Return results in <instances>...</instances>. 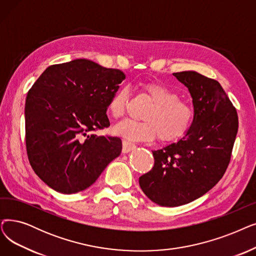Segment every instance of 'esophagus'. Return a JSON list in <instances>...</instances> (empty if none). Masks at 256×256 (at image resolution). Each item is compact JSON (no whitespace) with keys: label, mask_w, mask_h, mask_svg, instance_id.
<instances>
[{"label":"esophagus","mask_w":256,"mask_h":256,"mask_svg":"<svg viewBox=\"0 0 256 256\" xmlns=\"http://www.w3.org/2000/svg\"><path fill=\"white\" fill-rule=\"evenodd\" d=\"M135 148H136V144L135 143H132V142L126 141V140H124V142H122V152H124V154L130 152V150H132Z\"/></svg>","instance_id":"1"}]
</instances>
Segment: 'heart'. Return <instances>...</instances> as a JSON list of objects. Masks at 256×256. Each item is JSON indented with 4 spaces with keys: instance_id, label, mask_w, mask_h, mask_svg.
I'll list each match as a JSON object with an SVG mask.
<instances>
[{
    "instance_id": "obj_1",
    "label": "heart",
    "mask_w": 256,
    "mask_h": 256,
    "mask_svg": "<svg viewBox=\"0 0 256 256\" xmlns=\"http://www.w3.org/2000/svg\"><path fill=\"white\" fill-rule=\"evenodd\" d=\"M152 106L144 114V121L124 119L114 126L116 135L130 141L159 140L172 142L182 138L190 130L194 120V110L190 104L180 100V96L170 88L158 82H146L142 86ZM130 91L120 86L110 98L108 112L119 118L124 115Z\"/></svg>"
}]
</instances>
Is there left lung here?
<instances>
[{
  "mask_svg": "<svg viewBox=\"0 0 256 256\" xmlns=\"http://www.w3.org/2000/svg\"><path fill=\"white\" fill-rule=\"evenodd\" d=\"M174 75L192 95L194 124L176 143L154 150L152 170L139 178L146 196L168 207L194 201L222 179L238 128L236 110L218 82L194 71Z\"/></svg>",
  "mask_w": 256,
  "mask_h": 256,
  "instance_id": "1",
  "label": "left lung"
}]
</instances>
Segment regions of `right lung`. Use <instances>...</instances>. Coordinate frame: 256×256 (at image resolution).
<instances>
[{"mask_svg":"<svg viewBox=\"0 0 256 256\" xmlns=\"http://www.w3.org/2000/svg\"><path fill=\"white\" fill-rule=\"evenodd\" d=\"M124 78L118 69L80 58L48 66L29 90L28 159L52 190L66 194L86 190L120 154V138L93 132L110 126L108 102Z\"/></svg>","mask_w":256,"mask_h":256,"instance_id":"1","label":"right lung"}]
</instances>
